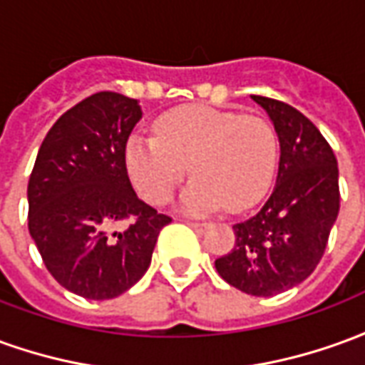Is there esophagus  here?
<instances>
[{
    "instance_id": "1",
    "label": "esophagus",
    "mask_w": 365,
    "mask_h": 365,
    "mask_svg": "<svg viewBox=\"0 0 365 365\" xmlns=\"http://www.w3.org/2000/svg\"><path fill=\"white\" fill-rule=\"evenodd\" d=\"M185 223H187L193 231H197V233H203L209 227V223H203V221H185Z\"/></svg>"
}]
</instances>
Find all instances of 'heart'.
Segmentation results:
<instances>
[{"label": "heart", "mask_w": 365, "mask_h": 365, "mask_svg": "<svg viewBox=\"0 0 365 365\" xmlns=\"http://www.w3.org/2000/svg\"><path fill=\"white\" fill-rule=\"evenodd\" d=\"M156 136L134 134L124 160L134 187L152 205H165L190 165L195 175L182 193L187 213L227 205L243 211L269 190L279 138L269 120L201 104L178 106L156 120Z\"/></svg>", "instance_id": "b5f03b06"}]
</instances>
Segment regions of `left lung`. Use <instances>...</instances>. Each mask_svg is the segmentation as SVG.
Returning a JSON list of instances; mask_svg holds the SVG:
<instances>
[{
  "instance_id": "8db88e82",
  "label": "left lung",
  "mask_w": 365,
  "mask_h": 365,
  "mask_svg": "<svg viewBox=\"0 0 365 365\" xmlns=\"http://www.w3.org/2000/svg\"><path fill=\"white\" fill-rule=\"evenodd\" d=\"M280 142L277 185L253 217L235 223V247L215 259L219 277L253 297H272L308 279L338 211V162L312 122L290 104L253 94Z\"/></svg>"
}]
</instances>
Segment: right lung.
<instances>
[{
	"instance_id": "1",
	"label": "right lung",
	"mask_w": 365,
	"mask_h": 365,
	"mask_svg": "<svg viewBox=\"0 0 365 365\" xmlns=\"http://www.w3.org/2000/svg\"><path fill=\"white\" fill-rule=\"evenodd\" d=\"M138 101L103 91L47 132L33 165L27 225L47 271L78 297L106 300L134 287L172 217L140 200L126 172ZM128 220L129 227H111Z\"/></svg>"
}]
</instances>
